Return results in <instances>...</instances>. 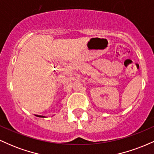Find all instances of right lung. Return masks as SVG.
Segmentation results:
<instances>
[{
  "mask_svg": "<svg viewBox=\"0 0 154 154\" xmlns=\"http://www.w3.org/2000/svg\"><path fill=\"white\" fill-rule=\"evenodd\" d=\"M40 116V117H44L43 116Z\"/></svg>",
  "mask_w": 154,
  "mask_h": 154,
  "instance_id": "1",
  "label": "right lung"
}]
</instances>
